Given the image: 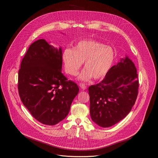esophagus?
<instances>
[{
	"instance_id": "esophagus-1",
	"label": "esophagus",
	"mask_w": 158,
	"mask_h": 158,
	"mask_svg": "<svg viewBox=\"0 0 158 158\" xmlns=\"http://www.w3.org/2000/svg\"><path fill=\"white\" fill-rule=\"evenodd\" d=\"M79 87L82 89H86L87 88V86L85 85V84H84V83H80Z\"/></svg>"
}]
</instances>
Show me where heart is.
Returning <instances> with one entry per match:
<instances>
[{"mask_svg": "<svg viewBox=\"0 0 158 158\" xmlns=\"http://www.w3.org/2000/svg\"><path fill=\"white\" fill-rule=\"evenodd\" d=\"M114 58L111 47L93 40L79 41L72 49H65L62 55L65 71L70 76H76L85 61V69L79 76L83 81L92 77L96 80L103 78L110 70Z\"/></svg>", "mask_w": 158, "mask_h": 158, "instance_id": "b5f03b06", "label": "heart"}]
</instances>
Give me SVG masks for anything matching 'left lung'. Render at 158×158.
<instances>
[{"mask_svg": "<svg viewBox=\"0 0 158 158\" xmlns=\"http://www.w3.org/2000/svg\"><path fill=\"white\" fill-rule=\"evenodd\" d=\"M136 72L133 61L126 56L100 82L89 87L90 115L97 124L110 127L129 114L139 93Z\"/></svg>", "mask_w": 158, "mask_h": 158, "instance_id": "8db88e82", "label": "left lung"}]
</instances>
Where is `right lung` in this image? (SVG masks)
Wrapping results in <instances>:
<instances>
[{
  "mask_svg": "<svg viewBox=\"0 0 158 158\" xmlns=\"http://www.w3.org/2000/svg\"><path fill=\"white\" fill-rule=\"evenodd\" d=\"M62 51L44 39L28 48L18 71V88L23 104L38 121L55 125L68 115L79 92L77 84L61 73Z\"/></svg>",
  "mask_w": 158,
  "mask_h": 158,
  "instance_id": "right-lung-1",
  "label": "right lung"
}]
</instances>
